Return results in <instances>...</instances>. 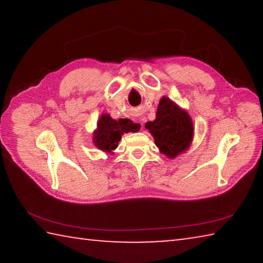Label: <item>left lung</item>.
Returning <instances> with one entry per match:
<instances>
[{
  "label": "left lung",
  "mask_w": 263,
  "mask_h": 263,
  "mask_svg": "<svg viewBox=\"0 0 263 263\" xmlns=\"http://www.w3.org/2000/svg\"><path fill=\"white\" fill-rule=\"evenodd\" d=\"M145 127L153 136L160 152L169 159L184 153L194 139V123L186 110L163 96L159 102L155 119Z\"/></svg>",
  "instance_id": "1"
}]
</instances>
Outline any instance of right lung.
I'll list each match as a JSON object with an SVG mask.
<instances>
[{
    "label": "right lung",
    "mask_w": 263,
    "mask_h": 263,
    "mask_svg": "<svg viewBox=\"0 0 263 263\" xmlns=\"http://www.w3.org/2000/svg\"><path fill=\"white\" fill-rule=\"evenodd\" d=\"M139 128V124L133 123L130 119L121 118L116 121L109 114H103L97 121L96 130L92 132V142L99 149L114 154L124 133L138 132Z\"/></svg>",
    "instance_id": "1"
}]
</instances>
